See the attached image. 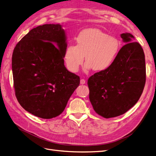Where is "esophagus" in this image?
<instances>
[{"label": "esophagus", "mask_w": 156, "mask_h": 156, "mask_svg": "<svg viewBox=\"0 0 156 156\" xmlns=\"http://www.w3.org/2000/svg\"><path fill=\"white\" fill-rule=\"evenodd\" d=\"M80 83H81V84H84L86 83V81H85V80H84V79H83L81 80V81H80Z\"/></svg>", "instance_id": "1"}]
</instances>
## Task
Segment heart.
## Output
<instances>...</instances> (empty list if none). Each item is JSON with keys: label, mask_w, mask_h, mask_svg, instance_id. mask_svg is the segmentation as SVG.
<instances>
[{"label": "heart", "mask_w": 156, "mask_h": 156, "mask_svg": "<svg viewBox=\"0 0 156 156\" xmlns=\"http://www.w3.org/2000/svg\"><path fill=\"white\" fill-rule=\"evenodd\" d=\"M75 41L76 45H68L64 54L66 67L72 72L79 70L84 56L87 60L85 71L92 68L96 72L107 70L114 63L120 49L119 40L96 29L83 30Z\"/></svg>", "instance_id": "heart-1"}]
</instances>
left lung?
I'll return each instance as SVG.
<instances>
[{
	"label": "left lung",
	"instance_id": "obj_1",
	"mask_svg": "<svg viewBox=\"0 0 156 156\" xmlns=\"http://www.w3.org/2000/svg\"><path fill=\"white\" fill-rule=\"evenodd\" d=\"M125 42L114 63L88 80L94 110L105 119L124 114L138 101L146 82L143 49L130 33L120 35Z\"/></svg>",
	"mask_w": 156,
	"mask_h": 156
}]
</instances>
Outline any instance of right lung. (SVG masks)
I'll use <instances>...</instances> for the list:
<instances>
[{"mask_svg": "<svg viewBox=\"0 0 156 156\" xmlns=\"http://www.w3.org/2000/svg\"><path fill=\"white\" fill-rule=\"evenodd\" d=\"M66 35L60 24L34 28L18 42L12 55L16 96L25 110L50 119L60 115L80 84L64 66Z\"/></svg>", "mask_w": 156, "mask_h": 156, "instance_id": "add662e5", "label": "right lung"}]
</instances>
